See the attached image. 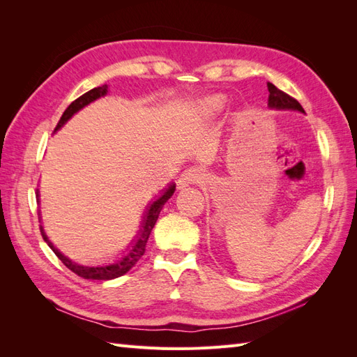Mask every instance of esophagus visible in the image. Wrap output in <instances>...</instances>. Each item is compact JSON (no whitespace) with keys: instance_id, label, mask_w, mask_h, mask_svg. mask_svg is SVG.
Returning a JSON list of instances; mask_svg holds the SVG:
<instances>
[{"instance_id":"esophagus-1","label":"esophagus","mask_w":357,"mask_h":357,"mask_svg":"<svg viewBox=\"0 0 357 357\" xmlns=\"http://www.w3.org/2000/svg\"><path fill=\"white\" fill-rule=\"evenodd\" d=\"M204 178V172L199 168H190L188 171L183 172L180 176L178 181H177V186L178 189L186 188L189 185H193V183H199Z\"/></svg>"}]
</instances>
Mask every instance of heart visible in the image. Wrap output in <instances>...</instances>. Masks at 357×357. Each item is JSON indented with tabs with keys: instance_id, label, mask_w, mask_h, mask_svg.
I'll use <instances>...</instances> for the list:
<instances>
[{
	"instance_id": "heart-1",
	"label": "heart",
	"mask_w": 357,
	"mask_h": 357,
	"mask_svg": "<svg viewBox=\"0 0 357 357\" xmlns=\"http://www.w3.org/2000/svg\"><path fill=\"white\" fill-rule=\"evenodd\" d=\"M225 104V98L222 95H211L208 98H205L202 102V110L208 114L218 113Z\"/></svg>"
}]
</instances>
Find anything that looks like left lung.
I'll return each mask as SVG.
<instances>
[{
	"instance_id": "left-lung-1",
	"label": "left lung",
	"mask_w": 357,
	"mask_h": 357,
	"mask_svg": "<svg viewBox=\"0 0 357 357\" xmlns=\"http://www.w3.org/2000/svg\"><path fill=\"white\" fill-rule=\"evenodd\" d=\"M266 86L269 91L268 107H271V109H275V110H296L301 113H305L304 109H302V105L295 98H291L290 95L284 93L283 91H280L273 83H269V82Z\"/></svg>"
}]
</instances>
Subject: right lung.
Wrapping results in <instances>:
<instances>
[{
    "label": "right lung",
    "instance_id": "1",
    "mask_svg": "<svg viewBox=\"0 0 357 357\" xmlns=\"http://www.w3.org/2000/svg\"><path fill=\"white\" fill-rule=\"evenodd\" d=\"M105 93H107V84L100 86V88H93L89 92H86L82 96H79L77 100H74L67 107V110L63 112V114L61 116L59 122H58V125L55 128V131H58V129H61L63 125H66L75 113L83 109V107L91 104L95 100L101 98V96H104ZM174 190H176V185H169L164 190V195H160L156 201H153L152 204H150V207L147 208L144 218H143V226H142V229H139V232L137 235L135 243L132 245H128L125 253L119 256L117 261L110 264V265L83 266V265H79V264L70 261V259L67 256H63L56 247H53V244L47 238V235L45 234V231H43V226H40L43 240L47 243V245L52 248L53 253H55L61 259V262L66 265L70 269V271H73L74 274H77L79 277L86 278V280H113V278H117V277L126 274L129 269H131L139 261V259H142V256L144 255L147 240H149L150 232H152L153 226H155V223H156V220L159 218V213H160L162 207H164V205H165V202L172 197V193H174ZM37 197H38V193H37Z\"/></svg>",
    "mask_w": 357,
    "mask_h": 357
}]
</instances>
